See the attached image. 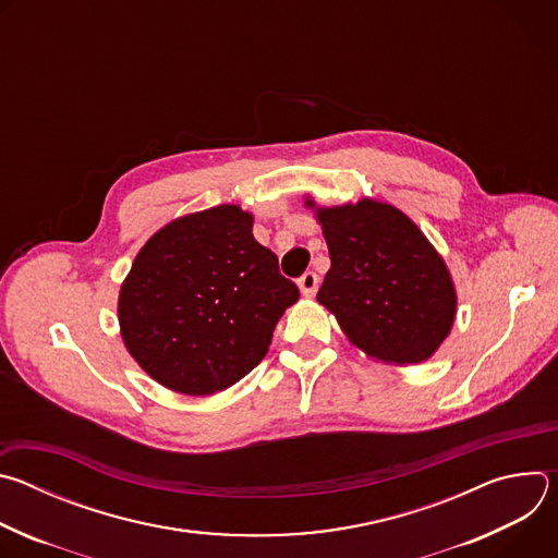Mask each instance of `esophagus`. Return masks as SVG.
<instances>
[{
  "label": "esophagus",
  "mask_w": 558,
  "mask_h": 558,
  "mask_svg": "<svg viewBox=\"0 0 558 558\" xmlns=\"http://www.w3.org/2000/svg\"><path fill=\"white\" fill-rule=\"evenodd\" d=\"M317 282H320V278H317L313 271H306V274L298 280V287H300L302 295L313 298V295H315V291H317Z\"/></svg>",
  "instance_id": "34e87169"
}]
</instances>
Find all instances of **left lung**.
I'll use <instances>...</instances> for the list:
<instances>
[{
    "label": "left lung",
    "instance_id": "left-lung-1",
    "mask_svg": "<svg viewBox=\"0 0 558 558\" xmlns=\"http://www.w3.org/2000/svg\"><path fill=\"white\" fill-rule=\"evenodd\" d=\"M304 207L323 225L331 269L317 291L353 347L371 360L409 366L430 360L457 315L441 254L402 211L375 198Z\"/></svg>",
    "mask_w": 558,
    "mask_h": 558
}]
</instances>
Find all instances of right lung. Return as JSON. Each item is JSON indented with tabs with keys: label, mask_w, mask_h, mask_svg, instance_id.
<instances>
[{
	"label": "right lung",
	"mask_w": 558,
	"mask_h": 558,
	"mask_svg": "<svg viewBox=\"0 0 558 558\" xmlns=\"http://www.w3.org/2000/svg\"><path fill=\"white\" fill-rule=\"evenodd\" d=\"M238 205L185 214L147 238L119 291L128 353L161 386L214 395L267 355L298 287Z\"/></svg>",
	"instance_id": "obj_1"
}]
</instances>
